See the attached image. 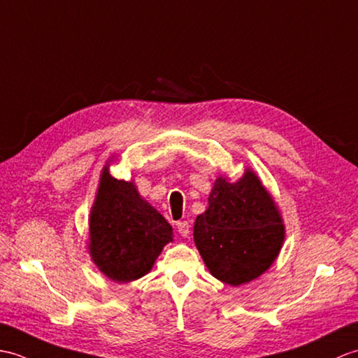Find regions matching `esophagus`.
Listing matches in <instances>:
<instances>
[{
  "mask_svg": "<svg viewBox=\"0 0 358 358\" xmlns=\"http://www.w3.org/2000/svg\"><path fill=\"white\" fill-rule=\"evenodd\" d=\"M178 231L182 237H188L189 236V225L188 222H178Z\"/></svg>",
  "mask_w": 358,
  "mask_h": 358,
  "instance_id": "esophagus-1",
  "label": "esophagus"
}]
</instances>
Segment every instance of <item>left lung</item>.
<instances>
[{
	"instance_id": "left-lung-1",
	"label": "left lung",
	"mask_w": 358,
	"mask_h": 358,
	"mask_svg": "<svg viewBox=\"0 0 358 358\" xmlns=\"http://www.w3.org/2000/svg\"><path fill=\"white\" fill-rule=\"evenodd\" d=\"M193 234L210 273L239 287L271 266L285 228L271 196L246 170L234 184L224 178L214 182L208 208L196 217Z\"/></svg>"
}]
</instances>
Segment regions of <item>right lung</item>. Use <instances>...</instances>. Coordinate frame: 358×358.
<instances>
[{
    "label": "right lung",
    "instance_id": "1",
    "mask_svg": "<svg viewBox=\"0 0 358 358\" xmlns=\"http://www.w3.org/2000/svg\"><path fill=\"white\" fill-rule=\"evenodd\" d=\"M173 241L171 225L148 205L133 182L101 176L90 213V254L96 266L115 282L145 275Z\"/></svg>",
    "mask_w": 358,
    "mask_h": 358
}]
</instances>
